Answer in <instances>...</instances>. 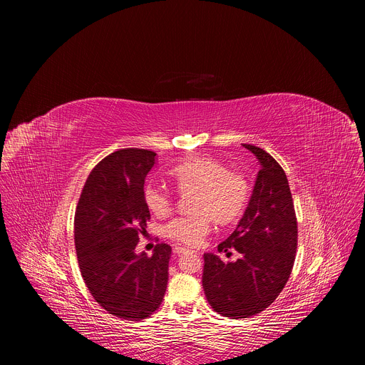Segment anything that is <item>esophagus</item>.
Here are the masks:
<instances>
[{
  "mask_svg": "<svg viewBox=\"0 0 365 365\" xmlns=\"http://www.w3.org/2000/svg\"><path fill=\"white\" fill-rule=\"evenodd\" d=\"M187 251H189V248L179 247V245H176V247L173 248V252H175V254H183V252H187Z\"/></svg>",
  "mask_w": 365,
  "mask_h": 365,
  "instance_id": "esophagus-1",
  "label": "esophagus"
}]
</instances>
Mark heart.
I'll use <instances>...</instances> for the list:
<instances>
[{"instance_id": "heart-1", "label": "heart", "mask_w": 365, "mask_h": 365, "mask_svg": "<svg viewBox=\"0 0 365 365\" xmlns=\"http://www.w3.org/2000/svg\"><path fill=\"white\" fill-rule=\"evenodd\" d=\"M170 176L183 195H190L192 214L173 218L163 227V235L187 247H197L210 234L212 218L218 224L234 222L245 210L250 199V182L238 170L212 158H190L170 170ZM147 210L159 218L168 217L175 206L170 189L154 183L143 190Z\"/></svg>"}]
</instances>
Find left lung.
<instances>
[{
    "instance_id": "obj_1",
    "label": "left lung",
    "mask_w": 365,
    "mask_h": 365,
    "mask_svg": "<svg viewBox=\"0 0 365 365\" xmlns=\"http://www.w3.org/2000/svg\"><path fill=\"white\" fill-rule=\"evenodd\" d=\"M262 169L247 210L220 252H240L237 262L203 254L202 286L215 312L242 319L269 307L286 286L296 257L297 220L283 168L263 148L242 144Z\"/></svg>"
}]
</instances>
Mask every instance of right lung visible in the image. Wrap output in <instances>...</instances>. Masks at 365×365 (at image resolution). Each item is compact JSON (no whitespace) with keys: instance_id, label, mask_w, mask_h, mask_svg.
<instances>
[{"instance_id":"add662e5","label":"right lung","mask_w":365,"mask_h":365,"mask_svg":"<svg viewBox=\"0 0 365 365\" xmlns=\"http://www.w3.org/2000/svg\"><path fill=\"white\" fill-rule=\"evenodd\" d=\"M155 153L123 148L102 159L88 176L75 215V247L82 279L108 314L141 321L163 302L172 247L162 242L153 255H137L150 211L144 179Z\"/></svg>"}]
</instances>
